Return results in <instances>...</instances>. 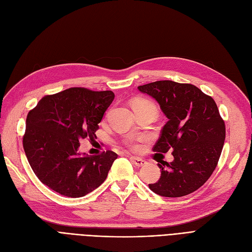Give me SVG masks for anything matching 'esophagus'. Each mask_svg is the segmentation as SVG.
Wrapping results in <instances>:
<instances>
[{
	"mask_svg": "<svg viewBox=\"0 0 252 252\" xmlns=\"http://www.w3.org/2000/svg\"><path fill=\"white\" fill-rule=\"evenodd\" d=\"M131 161L138 167H140V166H143V165L147 164V161L141 159V158H137V157H131Z\"/></svg>",
	"mask_w": 252,
	"mask_h": 252,
	"instance_id": "34e87169",
	"label": "esophagus"
}]
</instances>
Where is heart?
Listing matches in <instances>:
<instances>
[{
  "mask_svg": "<svg viewBox=\"0 0 252 252\" xmlns=\"http://www.w3.org/2000/svg\"><path fill=\"white\" fill-rule=\"evenodd\" d=\"M134 104H152V105H154V103H152V102L149 101V100H137ZM131 144H132V147H133L134 149H137V145H136L135 143L131 142Z\"/></svg>",
  "mask_w": 252,
  "mask_h": 252,
  "instance_id": "heart-1",
  "label": "heart"
}]
</instances>
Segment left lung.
I'll return each instance as SVG.
<instances>
[{
  "instance_id": "left-lung-1",
  "label": "left lung",
  "mask_w": 252,
  "mask_h": 252,
  "mask_svg": "<svg viewBox=\"0 0 252 252\" xmlns=\"http://www.w3.org/2000/svg\"><path fill=\"white\" fill-rule=\"evenodd\" d=\"M160 104L168 121L153 151H173L174 160L158 161L159 180L149 184L162 197L178 198L200 189L212 176L225 140V124L212 96L190 84L158 80L138 87Z\"/></svg>"
}]
</instances>
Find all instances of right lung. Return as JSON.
<instances>
[{
  "label": "right lung",
  "mask_w": 252,
  "mask_h": 252,
  "mask_svg": "<svg viewBox=\"0 0 252 252\" xmlns=\"http://www.w3.org/2000/svg\"><path fill=\"white\" fill-rule=\"evenodd\" d=\"M114 93L70 88L44 96L27 115L23 147L39 181L70 198L84 197L107 179L117 154L82 156L79 140L96 138Z\"/></svg>",
  "instance_id": "obj_1"
}]
</instances>
